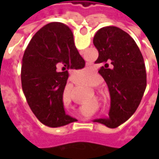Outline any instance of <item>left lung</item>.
Masks as SVG:
<instances>
[{
    "label": "left lung",
    "mask_w": 159,
    "mask_h": 159,
    "mask_svg": "<svg viewBox=\"0 0 159 159\" xmlns=\"http://www.w3.org/2000/svg\"><path fill=\"white\" fill-rule=\"evenodd\" d=\"M93 43L99 53L95 64H102L98 72L111 95L109 117L94 121L115 128L131 117L143 98L147 83L143 57L131 36L116 26L98 30Z\"/></svg>",
    "instance_id": "obj_1"
}]
</instances>
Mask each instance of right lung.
I'll list each match as a JSON object with an SVG mask.
<instances>
[{"label":"right lung","instance_id":"obj_1","mask_svg":"<svg viewBox=\"0 0 159 159\" xmlns=\"http://www.w3.org/2000/svg\"><path fill=\"white\" fill-rule=\"evenodd\" d=\"M84 66L64 24L49 23L34 34L23 57L21 81L28 104L42 124L58 127L76 121L65 113L63 95L68 70Z\"/></svg>","mask_w":159,"mask_h":159}]
</instances>
